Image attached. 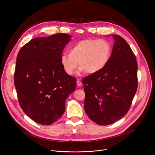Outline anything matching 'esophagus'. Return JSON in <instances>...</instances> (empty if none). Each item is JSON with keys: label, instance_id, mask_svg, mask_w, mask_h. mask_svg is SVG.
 Segmentation results:
<instances>
[{"label": "esophagus", "instance_id": "1", "mask_svg": "<svg viewBox=\"0 0 155 155\" xmlns=\"http://www.w3.org/2000/svg\"><path fill=\"white\" fill-rule=\"evenodd\" d=\"M77 85H78V86H81L82 83H81V81H80V78H78V79H77Z\"/></svg>", "mask_w": 155, "mask_h": 155}]
</instances>
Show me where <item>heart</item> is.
Here are the masks:
<instances>
[{
    "label": "heart",
    "mask_w": 155,
    "mask_h": 155,
    "mask_svg": "<svg viewBox=\"0 0 155 155\" xmlns=\"http://www.w3.org/2000/svg\"><path fill=\"white\" fill-rule=\"evenodd\" d=\"M112 53L111 43L104 39L80 40L69 49V54H64L61 63L64 71L69 75L75 72L79 65L80 72L94 74L102 71L108 64Z\"/></svg>",
    "instance_id": "heart-1"
}]
</instances>
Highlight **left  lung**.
Wrapping results in <instances>:
<instances>
[{
  "mask_svg": "<svg viewBox=\"0 0 155 155\" xmlns=\"http://www.w3.org/2000/svg\"><path fill=\"white\" fill-rule=\"evenodd\" d=\"M112 37L115 43L106 67L82 81L85 112L102 126L113 124L127 113L137 88L136 56L123 37L115 34Z\"/></svg>",
  "mask_w": 155,
  "mask_h": 155,
  "instance_id": "obj_1",
  "label": "left lung"
}]
</instances>
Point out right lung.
<instances>
[{
  "instance_id": "obj_1",
  "label": "right lung",
  "mask_w": 155,
  "mask_h": 155,
  "mask_svg": "<svg viewBox=\"0 0 155 155\" xmlns=\"http://www.w3.org/2000/svg\"><path fill=\"white\" fill-rule=\"evenodd\" d=\"M72 36L56 34L31 40L19 50L14 83L19 105L35 122L50 125L65 112V101L76 88V78L66 74L61 57Z\"/></svg>"
}]
</instances>
